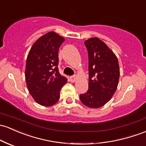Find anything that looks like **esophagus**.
<instances>
[{
  "label": "esophagus",
  "instance_id": "esophagus-1",
  "mask_svg": "<svg viewBox=\"0 0 146 146\" xmlns=\"http://www.w3.org/2000/svg\"><path fill=\"white\" fill-rule=\"evenodd\" d=\"M69 80H70V82H74L76 80V76H70L69 77Z\"/></svg>",
  "mask_w": 146,
  "mask_h": 146
}]
</instances>
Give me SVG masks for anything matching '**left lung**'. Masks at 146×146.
Wrapping results in <instances>:
<instances>
[{"label":"left lung","instance_id":"8db88e82","mask_svg":"<svg viewBox=\"0 0 146 146\" xmlns=\"http://www.w3.org/2000/svg\"><path fill=\"white\" fill-rule=\"evenodd\" d=\"M89 55V89L80 99L86 107L99 108L110 100L117 89L120 76L116 56L97 37L84 41Z\"/></svg>","mask_w":146,"mask_h":146}]
</instances>
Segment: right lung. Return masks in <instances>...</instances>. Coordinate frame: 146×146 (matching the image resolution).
Segmentation results:
<instances>
[{"mask_svg": "<svg viewBox=\"0 0 146 146\" xmlns=\"http://www.w3.org/2000/svg\"><path fill=\"white\" fill-rule=\"evenodd\" d=\"M64 38L49 32L39 38L29 52L25 81L29 92L39 105L50 107L60 99V90L67 79L59 73V48Z\"/></svg>", "mask_w": 146, "mask_h": 146, "instance_id": "1", "label": "right lung"}]
</instances>
